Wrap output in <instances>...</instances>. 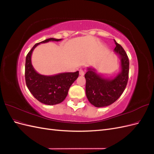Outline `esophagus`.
I'll return each instance as SVG.
<instances>
[{
    "mask_svg": "<svg viewBox=\"0 0 154 154\" xmlns=\"http://www.w3.org/2000/svg\"><path fill=\"white\" fill-rule=\"evenodd\" d=\"M80 74L81 76H84V74H85L84 71H83V70H82V69H80Z\"/></svg>",
    "mask_w": 154,
    "mask_h": 154,
    "instance_id": "obj_1",
    "label": "esophagus"
}]
</instances>
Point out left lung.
Segmentation results:
<instances>
[{
  "instance_id": "obj_1",
  "label": "left lung",
  "mask_w": 154,
  "mask_h": 154,
  "mask_svg": "<svg viewBox=\"0 0 154 154\" xmlns=\"http://www.w3.org/2000/svg\"><path fill=\"white\" fill-rule=\"evenodd\" d=\"M114 51L120 59L121 71L114 78H105L94 68L88 67L85 74V92L88 101L96 107L112 104L123 94L128 80L129 60L123 48L114 40Z\"/></svg>"
}]
</instances>
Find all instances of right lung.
<instances>
[{
  "mask_svg": "<svg viewBox=\"0 0 154 154\" xmlns=\"http://www.w3.org/2000/svg\"><path fill=\"white\" fill-rule=\"evenodd\" d=\"M62 40L50 38L36 44L26 56L25 78L27 87L37 100L45 105H57L66 99L70 87L79 76V71L62 72L51 76L42 75L37 72L32 66L31 55L39 44Z\"/></svg>",
  "mask_w": 154,
  "mask_h": 154,
  "instance_id": "add662e5",
  "label": "right lung"
}]
</instances>
